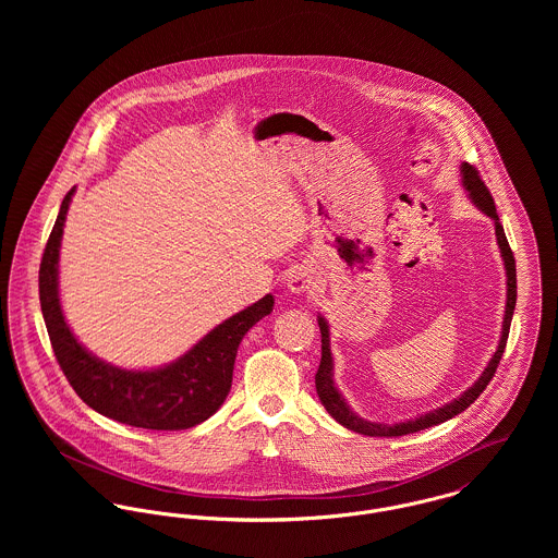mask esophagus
I'll list each match as a JSON object with an SVG mask.
<instances>
[{"instance_id":"34e87169","label":"esophagus","mask_w":558,"mask_h":558,"mask_svg":"<svg viewBox=\"0 0 558 558\" xmlns=\"http://www.w3.org/2000/svg\"><path fill=\"white\" fill-rule=\"evenodd\" d=\"M316 288H318V286H316V277H314L307 268H296V270H292L290 277H288V290H290L292 294H296V296H301V294H312Z\"/></svg>"}]
</instances>
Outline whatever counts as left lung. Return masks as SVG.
I'll return each instance as SVG.
<instances>
[{
  "mask_svg": "<svg viewBox=\"0 0 558 558\" xmlns=\"http://www.w3.org/2000/svg\"><path fill=\"white\" fill-rule=\"evenodd\" d=\"M460 173H462V184L471 197V202L477 206L478 210L483 215H487L492 221H494V232H496V242H498V248H500V257H502V264H505V275H507V303H505V318H502V330H500V341H498V348L496 352L492 354L487 367L483 369V374L478 376L477 383L473 387H469L460 398L432 410V412H425V414H418L414 418H408V421H401V423H393V425H387V423H374V421H365L363 416H359L350 405L348 401L343 399V396L339 393V389L335 387V380H332V354H330V330H328V322L318 316L319 332H322V361H319L318 374H316V389H318V398L322 401V405L326 408V412L337 421L341 423L343 427L356 432V434H363V436H385V438H391V436H405V434H414V432H421V429H427V427H434V425H440L449 418H453L456 414L464 412L475 399L483 393V389L487 387V383L494 378L496 374V367L502 359V352H505V345H507V337H509V326H511V318H513V310H515V296H518V283H515V259H513V253L509 248V242L505 236V230L498 221V213H496V206H494V199L487 191V186L483 184V180L478 178L477 169L469 162H462L460 165Z\"/></svg>",
  "mask_w": 558,
  "mask_h": 558,
  "instance_id": "obj_1",
  "label": "left lung"
}]
</instances>
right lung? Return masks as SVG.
<instances>
[{
	"instance_id": "obj_1",
	"label": "right lung",
	"mask_w": 558,
	"mask_h": 558,
	"mask_svg": "<svg viewBox=\"0 0 558 558\" xmlns=\"http://www.w3.org/2000/svg\"><path fill=\"white\" fill-rule=\"evenodd\" d=\"M73 195L75 189L66 193L60 206L38 275L43 318L64 376L92 410L118 423L167 432L204 423L221 408L232 389L242 337L272 312L275 299L266 294L236 316L217 324L180 359L155 369H122L100 361L77 341L60 303L58 262Z\"/></svg>"
}]
</instances>
